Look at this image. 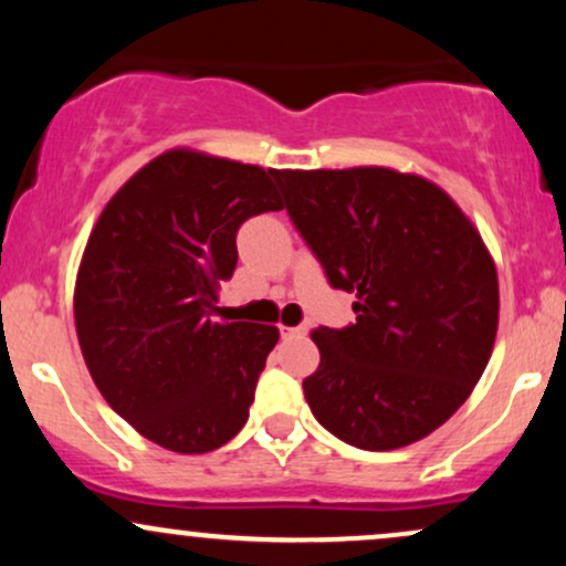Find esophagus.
Listing matches in <instances>:
<instances>
[{
	"label": "esophagus",
	"instance_id": "obj_1",
	"mask_svg": "<svg viewBox=\"0 0 566 566\" xmlns=\"http://www.w3.org/2000/svg\"><path fill=\"white\" fill-rule=\"evenodd\" d=\"M308 329L305 327H282V337H303Z\"/></svg>",
	"mask_w": 566,
	"mask_h": 566
}]
</instances>
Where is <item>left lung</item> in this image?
I'll use <instances>...</instances> for the list:
<instances>
[{
  "label": "left lung",
  "instance_id": "1",
  "mask_svg": "<svg viewBox=\"0 0 566 566\" xmlns=\"http://www.w3.org/2000/svg\"><path fill=\"white\" fill-rule=\"evenodd\" d=\"M284 207L329 287L356 292V322L319 327L303 394L350 447L428 437L469 399L497 333V274L460 207L386 167L274 170Z\"/></svg>",
  "mask_w": 566,
  "mask_h": 566
}]
</instances>
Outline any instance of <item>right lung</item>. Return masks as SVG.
I'll use <instances>...</instances> for the list:
<instances>
[{
  "instance_id": "right-lung-1",
  "label": "right lung",
  "mask_w": 566,
  "mask_h": 566,
  "mask_svg": "<svg viewBox=\"0 0 566 566\" xmlns=\"http://www.w3.org/2000/svg\"><path fill=\"white\" fill-rule=\"evenodd\" d=\"M274 170L167 151L97 218L74 292L82 356L116 415L159 447L199 454L247 423L279 329L218 322L244 220L282 210Z\"/></svg>"
}]
</instances>
